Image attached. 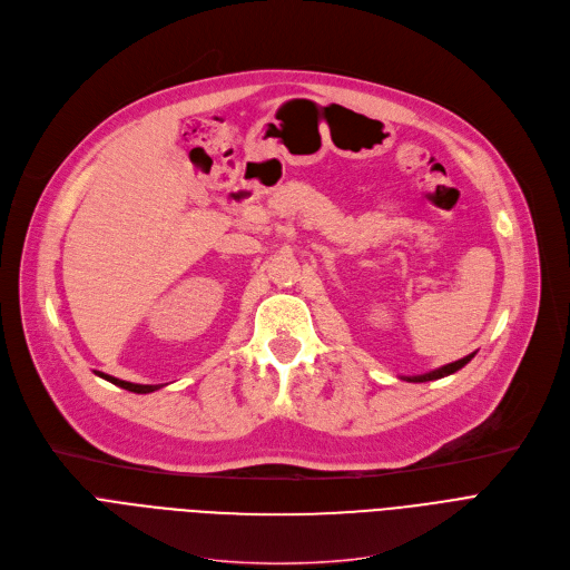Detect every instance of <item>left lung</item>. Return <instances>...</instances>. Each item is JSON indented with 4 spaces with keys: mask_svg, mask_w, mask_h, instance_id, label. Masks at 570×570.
<instances>
[{
    "mask_svg": "<svg viewBox=\"0 0 570 570\" xmlns=\"http://www.w3.org/2000/svg\"><path fill=\"white\" fill-rule=\"evenodd\" d=\"M472 357H474V353H472V355H468V357H463V360H456V362H451V364H444V366H440V368H435V371L422 373V375H403V381H407V383H429V381H440V377L451 375V373H456L459 368H463Z\"/></svg>",
    "mask_w": 570,
    "mask_h": 570,
    "instance_id": "8db88e82",
    "label": "left lung"
}]
</instances>
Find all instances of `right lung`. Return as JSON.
<instances>
[{
  "mask_svg": "<svg viewBox=\"0 0 570 570\" xmlns=\"http://www.w3.org/2000/svg\"><path fill=\"white\" fill-rule=\"evenodd\" d=\"M100 377H105L107 383H111V385H117V387H121V390H128V392H135V394H150V392H156V390H160V385H137V383H128V381H119V377H114V375H107V373H100V371H96Z\"/></svg>",
  "mask_w": 570,
  "mask_h": 570,
  "instance_id": "1",
  "label": "right lung"
}]
</instances>
